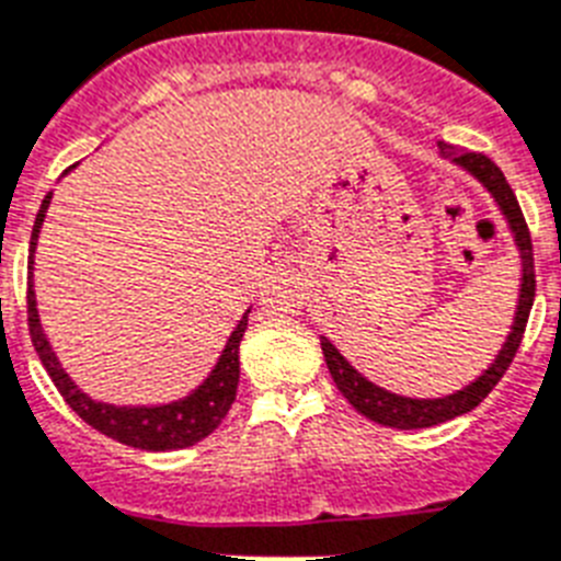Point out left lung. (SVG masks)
I'll return each mask as SVG.
<instances>
[{
	"label": "left lung",
	"instance_id": "obj_1",
	"mask_svg": "<svg viewBox=\"0 0 561 561\" xmlns=\"http://www.w3.org/2000/svg\"><path fill=\"white\" fill-rule=\"evenodd\" d=\"M442 148V157L458 163L461 169H467L479 180L481 186L493 194V201L499 203L502 215L507 217L511 224L513 238H516V247H519L522 254V289H519V307H516V318H513L511 335L504 341L502 353L496 355V360L490 364L484 373L476 378L473 383H467L465 390L453 392V396L444 398H404L396 396V392L383 390V387H375L373 381H367L358 369L337 353L332 341L321 337V350L323 358H327V367H330L332 381L341 390V396L350 401V404L358 410L360 415H367L375 424H383V427H396V430H421V427H436V424H444V421L456 419V415L470 413L473 407H479L488 392L502 381V375L511 367L513 355L519 350L522 337H525L527 318H530V307H534L536 298V272H534V243H530V231H527L525 215H522L519 201L513 194L511 183L504 180L502 169H499L490 157L476 154V151H461L456 154L453 146L447 142H438Z\"/></svg>",
	"mask_w": 561,
	"mask_h": 561
}]
</instances>
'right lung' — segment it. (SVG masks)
<instances>
[{
  "instance_id": "1",
  "label": "right lung",
  "mask_w": 561,
  "mask_h": 561,
  "mask_svg": "<svg viewBox=\"0 0 561 561\" xmlns=\"http://www.w3.org/2000/svg\"><path fill=\"white\" fill-rule=\"evenodd\" d=\"M50 206V194H45L39 211H36V224L31 231V261L27 270H34V252H36V238H39L42 220ZM249 323V309L234 327V332L226 341L224 355L217 358L215 369L208 373L206 381L197 390L188 392L180 401L160 407H114L103 404L88 398L77 383L68 378L62 364L57 360L54 350H50L48 337L42 332L39 312H36V295H34V280L27 277V327H31V341L39 355L42 367L48 369L50 381L57 383L59 396L68 401L73 413L80 415L85 424L100 430L103 436L114 438L119 444L137 447V450H151V453H165V450H180V447H192V444L203 442L208 433H215L217 424L226 419L231 401L238 396V381H240V341L247 332Z\"/></svg>"
}]
</instances>
